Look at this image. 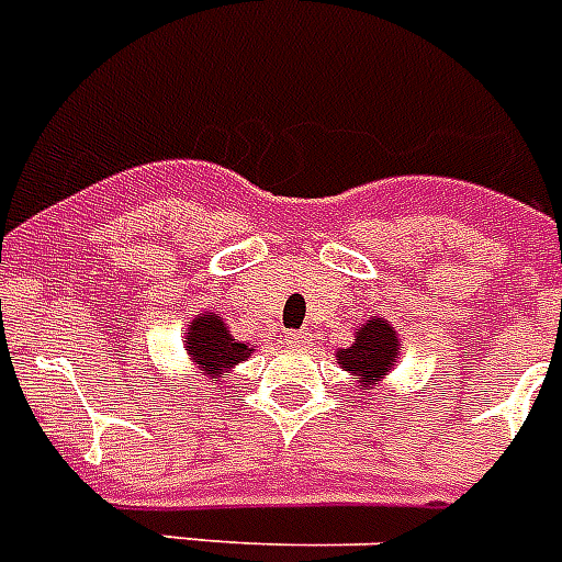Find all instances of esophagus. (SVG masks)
Returning <instances> with one entry per match:
<instances>
[{
    "label": "esophagus",
    "mask_w": 562,
    "mask_h": 562,
    "mask_svg": "<svg viewBox=\"0 0 562 562\" xmlns=\"http://www.w3.org/2000/svg\"><path fill=\"white\" fill-rule=\"evenodd\" d=\"M286 346H292V349H304L306 342H310V337H306V331H286Z\"/></svg>",
    "instance_id": "34e87169"
}]
</instances>
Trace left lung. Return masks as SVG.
I'll return each instance as SVG.
<instances>
[{
    "instance_id": "8db88e82",
    "label": "left lung",
    "mask_w": 562,
    "mask_h": 562,
    "mask_svg": "<svg viewBox=\"0 0 562 562\" xmlns=\"http://www.w3.org/2000/svg\"><path fill=\"white\" fill-rule=\"evenodd\" d=\"M396 349H400V340H396L394 329L382 317H374L357 331L355 346L340 349L337 357H340L342 369L351 371L362 382V389H369L394 366Z\"/></svg>"
}]
</instances>
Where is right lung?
Masks as SVG:
<instances>
[{"label":"right lung","mask_w":562,"mask_h":562,"mask_svg":"<svg viewBox=\"0 0 562 562\" xmlns=\"http://www.w3.org/2000/svg\"><path fill=\"white\" fill-rule=\"evenodd\" d=\"M186 349L193 357V362L200 366L202 374H207V380L220 376L222 371H227L238 360H245L247 355H252L250 346L231 337L227 326L222 324V317L213 315V312L193 321L186 337Z\"/></svg>","instance_id":"right-lung-1"}]
</instances>
